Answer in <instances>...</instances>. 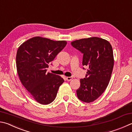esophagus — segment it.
I'll return each instance as SVG.
<instances>
[{
  "label": "esophagus",
  "mask_w": 132,
  "mask_h": 132,
  "mask_svg": "<svg viewBox=\"0 0 132 132\" xmlns=\"http://www.w3.org/2000/svg\"><path fill=\"white\" fill-rule=\"evenodd\" d=\"M72 79H73L72 77H66V80H67V81H71V80H72Z\"/></svg>",
  "instance_id": "34e87169"
}]
</instances>
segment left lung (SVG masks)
<instances>
[{"label":"left lung","instance_id":"1","mask_svg":"<svg viewBox=\"0 0 132 132\" xmlns=\"http://www.w3.org/2000/svg\"><path fill=\"white\" fill-rule=\"evenodd\" d=\"M71 44L83 54L82 65L88 68L85 78L80 80L77 95L82 102H93L106 90L111 78L114 66L112 46L107 40L96 37L76 40Z\"/></svg>","mask_w":132,"mask_h":132}]
</instances>
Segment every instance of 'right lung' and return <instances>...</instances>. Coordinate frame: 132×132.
<instances>
[{"label": "right lung", "instance_id": "add662e5", "mask_svg": "<svg viewBox=\"0 0 132 132\" xmlns=\"http://www.w3.org/2000/svg\"><path fill=\"white\" fill-rule=\"evenodd\" d=\"M66 44V41L35 37L18 48L16 65L19 78L26 90L40 104H48L53 102L64 82L61 77L47 73L46 69Z\"/></svg>", "mask_w": 132, "mask_h": 132}]
</instances>
